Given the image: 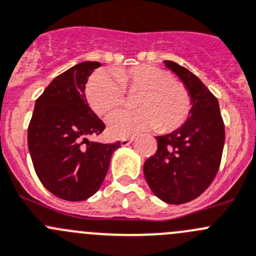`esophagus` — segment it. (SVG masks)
Segmentation results:
<instances>
[{
	"instance_id": "obj_1",
	"label": "esophagus",
	"mask_w": 256,
	"mask_h": 256,
	"mask_svg": "<svg viewBox=\"0 0 256 256\" xmlns=\"http://www.w3.org/2000/svg\"><path fill=\"white\" fill-rule=\"evenodd\" d=\"M134 140H135V138H121L120 142L122 146H128V145H130Z\"/></svg>"
}]
</instances>
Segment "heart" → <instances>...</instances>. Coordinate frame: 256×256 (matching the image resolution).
Returning <instances> with one entry per match:
<instances>
[{
	"label": "heart",
	"instance_id": "heart-1",
	"mask_svg": "<svg viewBox=\"0 0 256 256\" xmlns=\"http://www.w3.org/2000/svg\"><path fill=\"white\" fill-rule=\"evenodd\" d=\"M126 91L136 95V110H124L108 118V131L115 138H128L156 128L171 132L181 128L191 110L188 88L168 71L152 65H140L90 78L86 96L98 116H108L126 102Z\"/></svg>",
	"mask_w": 256,
	"mask_h": 256
}]
</instances>
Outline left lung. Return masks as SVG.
I'll return each instance as SVG.
<instances>
[{
	"label": "left lung",
	"instance_id": "1",
	"mask_svg": "<svg viewBox=\"0 0 256 256\" xmlns=\"http://www.w3.org/2000/svg\"><path fill=\"white\" fill-rule=\"evenodd\" d=\"M185 84L191 96L188 121L178 130L156 136L158 150L144 165L154 194L168 204H185L204 192L219 171L225 128L219 101L198 76L172 61H164Z\"/></svg>",
	"mask_w": 256,
	"mask_h": 256
}]
</instances>
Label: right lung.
<instances>
[{
  "label": "right lung",
  "instance_id": "right-lung-1",
  "mask_svg": "<svg viewBox=\"0 0 256 256\" xmlns=\"http://www.w3.org/2000/svg\"><path fill=\"white\" fill-rule=\"evenodd\" d=\"M100 66L96 61L81 62L54 78L36 100L28 125L27 142L40 181L68 202H82L95 194L111 155L121 146L120 141L88 140L105 130L85 96L88 76Z\"/></svg>",
  "mask_w": 256,
  "mask_h": 256
}]
</instances>
